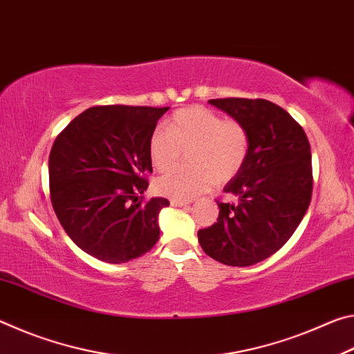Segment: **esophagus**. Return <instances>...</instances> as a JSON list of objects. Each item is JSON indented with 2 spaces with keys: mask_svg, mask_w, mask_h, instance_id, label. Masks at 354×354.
Masks as SVG:
<instances>
[{
  "mask_svg": "<svg viewBox=\"0 0 354 354\" xmlns=\"http://www.w3.org/2000/svg\"><path fill=\"white\" fill-rule=\"evenodd\" d=\"M170 203H171V206H175V207H183V206H187L190 201H185V200H170Z\"/></svg>",
  "mask_w": 354,
  "mask_h": 354,
  "instance_id": "esophagus-1",
  "label": "esophagus"
}]
</instances>
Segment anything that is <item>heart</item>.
<instances>
[{"label":"heart","instance_id":"obj_1","mask_svg":"<svg viewBox=\"0 0 354 354\" xmlns=\"http://www.w3.org/2000/svg\"><path fill=\"white\" fill-rule=\"evenodd\" d=\"M189 169L160 176L156 189L171 200H190L200 195L212 179L225 183L236 176L247 160L250 136L237 120H223L220 113L201 106L178 111L165 129L154 131L149 139V159L156 170L178 165L187 151Z\"/></svg>","mask_w":354,"mask_h":354}]
</instances>
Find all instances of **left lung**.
I'll list each match as a JSON object with an SVG mask.
<instances>
[{"label": "left lung", "mask_w": 354, "mask_h": 354, "mask_svg": "<svg viewBox=\"0 0 354 354\" xmlns=\"http://www.w3.org/2000/svg\"><path fill=\"white\" fill-rule=\"evenodd\" d=\"M248 131L250 151L225 185L231 201H217L218 218L198 231L203 251L225 266L248 267L283 247L313 196L310 147L303 128L267 100H209Z\"/></svg>", "instance_id": "obj_1"}]
</instances>
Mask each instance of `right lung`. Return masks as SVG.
Instances as JSON below:
<instances>
[{
	"instance_id": "obj_1",
	"label": "right lung",
	"mask_w": 354,
	"mask_h": 354,
	"mask_svg": "<svg viewBox=\"0 0 354 354\" xmlns=\"http://www.w3.org/2000/svg\"><path fill=\"white\" fill-rule=\"evenodd\" d=\"M169 107L95 106L71 120L53 143L51 205L68 237L111 263L148 253L159 241L165 198L142 203L153 171L149 139Z\"/></svg>"
}]
</instances>
